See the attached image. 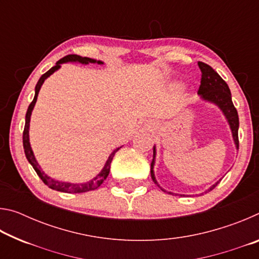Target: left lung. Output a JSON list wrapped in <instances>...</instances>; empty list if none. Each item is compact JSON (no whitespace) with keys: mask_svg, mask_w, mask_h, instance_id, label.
I'll list each match as a JSON object with an SVG mask.
<instances>
[{"mask_svg":"<svg viewBox=\"0 0 259 259\" xmlns=\"http://www.w3.org/2000/svg\"><path fill=\"white\" fill-rule=\"evenodd\" d=\"M198 64L201 69V73H202L201 74V84L199 87L198 94L201 96V98H203L204 100H208V102L216 104L217 106L222 109L223 113L225 114L226 119L229 121L230 126H231L232 135H233V139L235 142L236 148L239 150V135H238L239 115H238V111H236V108L234 107L233 102H232L230 88L227 85V83L223 80L221 75H219V74L214 71L211 66H209L208 64L202 63V61H199ZM154 157H155V146L153 147L151 177L153 179V182L159 186V184H157L156 179L154 177V171H153V168H154ZM217 184H219V182H217L214 185L210 187L208 192L213 190V188L217 186ZM161 190L164 191L163 188H161ZM166 193H169V194H174V193H170V192H166Z\"/></svg>","mask_w":259,"mask_h":259,"instance_id":"left-lung-1","label":"left lung"}]
</instances>
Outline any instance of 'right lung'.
Returning <instances> with one entry per match:
<instances>
[{"instance_id": "right-lung-1", "label": "right lung", "mask_w": 259, "mask_h": 259, "mask_svg": "<svg viewBox=\"0 0 259 259\" xmlns=\"http://www.w3.org/2000/svg\"><path fill=\"white\" fill-rule=\"evenodd\" d=\"M66 61H78V63H82V64L96 63L95 59L88 58V57H81V56H77V55H67V56H65L64 58H61L60 60L57 61L56 66L51 67L49 71L43 74V75L40 77V80H38L36 87H35L34 99H33V102L29 104L28 109H27V113H26L25 128H24V133H23V145H24L25 155H26V157H27L28 162H29L30 164H32L34 170L37 174V176L42 179V182L45 183L48 187L52 188V190H56V191H59V192H65V193H84V192L97 190V188L104 183V181L107 178L108 174H109V169H111V162L113 160V156H114V154H115L117 151L120 150V147L116 148V150H114L112 152V154L108 156V160L106 161V163H105V166L103 168L102 171H100V174L97 175V176H96L94 179H91L90 182L84 183V184L61 183V182H58V181H55V179H52L50 177H48L47 175L42 171L41 168H40V165H38V163H37L36 160H35V157H34L33 151H32V148H30L29 137H28L30 114H32V111H33V108H34L35 103H36L37 95H38V91H40V89H41V85L43 84V82H45V80H46L48 76H50L52 73L56 72L57 69L60 67V64L66 63ZM97 63L98 64H103L102 61H97Z\"/></svg>"}]
</instances>
